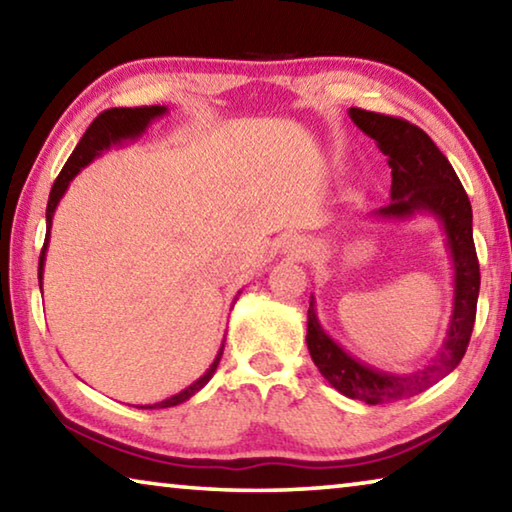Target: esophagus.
I'll use <instances>...</instances> for the list:
<instances>
[{"label": "esophagus", "instance_id": "esophagus-1", "mask_svg": "<svg viewBox=\"0 0 512 512\" xmlns=\"http://www.w3.org/2000/svg\"><path fill=\"white\" fill-rule=\"evenodd\" d=\"M311 250L314 248H311L309 239H305V237H289L287 244H284V253H289L296 259H307L311 255Z\"/></svg>", "mask_w": 512, "mask_h": 512}]
</instances>
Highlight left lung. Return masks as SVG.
<instances>
[{
	"instance_id": "8db88e82",
	"label": "left lung",
	"mask_w": 512,
	"mask_h": 512,
	"mask_svg": "<svg viewBox=\"0 0 512 512\" xmlns=\"http://www.w3.org/2000/svg\"><path fill=\"white\" fill-rule=\"evenodd\" d=\"M350 117L363 133L377 142L391 167L393 201L375 214L386 219H409L418 212L433 214L443 223L454 264V314L449 320L445 345L436 361L411 375H388L350 357L320 327L314 296H311L307 311V348L320 375L350 400L384 404L427 391L461 363L472 336L481 273L472 239L470 198L454 167L431 137L400 117L379 115V112L361 108H350Z\"/></svg>"
}]
</instances>
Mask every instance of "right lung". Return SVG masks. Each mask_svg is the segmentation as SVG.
<instances>
[{
    "instance_id": "1",
    "label": "right lung",
    "mask_w": 512,
    "mask_h": 512,
    "mask_svg": "<svg viewBox=\"0 0 512 512\" xmlns=\"http://www.w3.org/2000/svg\"><path fill=\"white\" fill-rule=\"evenodd\" d=\"M167 112L164 106H142V108H110L106 112H101V115L92 121L88 131L81 137V142L76 144L74 153L69 155V160L65 162L63 171L58 173L54 187H51V194H49V203H47V237H45V246H42V253H40V264H38V280L42 284V271H45V250L49 244V230H51V219H54V212H56V205L60 198H63L65 189L69 185V180H72L76 173H79L85 164H90L103 149H110V144H117L121 140H128V137H140L146 126L151 124L155 117H160ZM42 289V287H40ZM221 354H223V345L219 354H216V359L210 368H207L205 375L201 379H196L192 386H187L185 391H180L176 395L167 397V400H162L158 404H146L142 409H169V406H176V404H183L187 402L189 397L196 395L201 388L207 384V381L212 379L216 366H219L221 361Z\"/></svg>"
}]
</instances>
